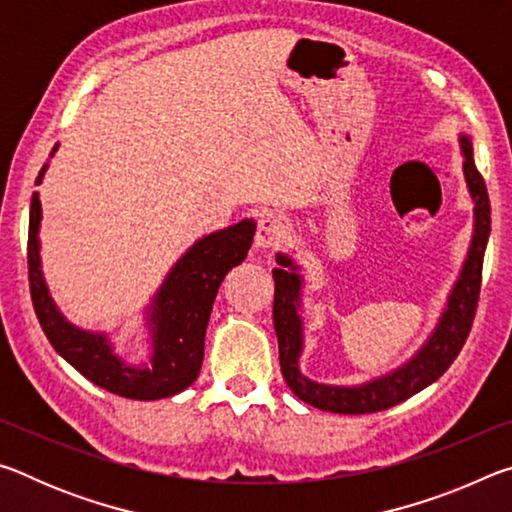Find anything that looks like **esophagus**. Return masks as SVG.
<instances>
[{
    "label": "esophagus",
    "instance_id": "obj_1",
    "mask_svg": "<svg viewBox=\"0 0 512 512\" xmlns=\"http://www.w3.org/2000/svg\"><path fill=\"white\" fill-rule=\"evenodd\" d=\"M289 235V221L282 214L268 212L257 223L255 246L257 248H277Z\"/></svg>",
    "mask_w": 512,
    "mask_h": 512
}]
</instances>
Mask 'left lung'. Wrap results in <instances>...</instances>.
<instances>
[{
    "instance_id": "1",
    "label": "left lung",
    "mask_w": 512,
    "mask_h": 512,
    "mask_svg": "<svg viewBox=\"0 0 512 512\" xmlns=\"http://www.w3.org/2000/svg\"><path fill=\"white\" fill-rule=\"evenodd\" d=\"M463 153V176L474 201V235L467 259L463 262L461 275L447 298V307L440 316L427 343L413 357L388 375L370 379L359 386H329L305 377L300 372L302 354V275L298 264L289 255L277 253V264L273 268L275 298H273V325L280 345V368L284 381L302 402L316 406L320 411H332L343 415H361L391 409V406L409 400L422 388L433 384L443 372L452 366L458 352L465 345L467 334L472 329L476 302L481 291L483 255L490 237V198L485 192V183L474 164L472 140L467 135L458 137Z\"/></svg>"
}]
</instances>
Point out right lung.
<instances>
[{
    "label": "right lung",
    "mask_w": 512,
    "mask_h": 512,
    "mask_svg": "<svg viewBox=\"0 0 512 512\" xmlns=\"http://www.w3.org/2000/svg\"><path fill=\"white\" fill-rule=\"evenodd\" d=\"M58 144L51 149V158ZM47 164L40 169L42 183ZM40 194L31 196L29 212V284L31 300L42 332L67 363L85 379L128 400H162L194 384L203 366L205 329L223 277L248 255L255 235V221L244 219L230 228L212 232L187 250L164 277L146 309L151 332L149 366H133L119 357L106 334L88 332L60 314L40 268Z\"/></svg>",
    "instance_id": "1"
}]
</instances>
